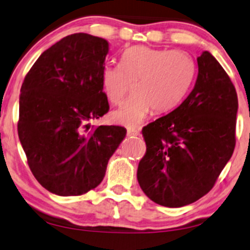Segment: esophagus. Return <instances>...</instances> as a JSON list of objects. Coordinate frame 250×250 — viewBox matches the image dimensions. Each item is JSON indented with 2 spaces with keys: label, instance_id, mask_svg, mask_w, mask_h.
I'll return each instance as SVG.
<instances>
[{
  "label": "esophagus",
  "instance_id": "esophagus-1",
  "mask_svg": "<svg viewBox=\"0 0 250 250\" xmlns=\"http://www.w3.org/2000/svg\"><path fill=\"white\" fill-rule=\"evenodd\" d=\"M127 135L131 138H134V137H138V135H140V132L139 130H135V128H128Z\"/></svg>",
  "mask_w": 250,
  "mask_h": 250
}]
</instances>
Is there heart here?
Returning <instances> with one entry per match:
<instances>
[{
  "label": "heart",
  "mask_w": 250,
  "mask_h": 250,
  "mask_svg": "<svg viewBox=\"0 0 250 250\" xmlns=\"http://www.w3.org/2000/svg\"><path fill=\"white\" fill-rule=\"evenodd\" d=\"M195 74V63L182 51L156 50L146 46L128 48L122 66L110 64L102 73V87L110 103L119 105L134 84V96L111 118L116 124L133 128L152 112L167 113L186 97Z\"/></svg>",
  "instance_id": "obj_1"
}]
</instances>
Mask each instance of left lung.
Returning a JSON list of instances; mask_svg holds the SVG:
<instances>
[{"label": "left lung", "mask_w": 250, "mask_h": 250, "mask_svg": "<svg viewBox=\"0 0 250 250\" xmlns=\"http://www.w3.org/2000/svg\"><path fill=\"white\" fill-rule=\"evenodd\" d=\"M196 82L180 106L144 127L137 177L156 204L182 208L213 188L235 147L238 95L210 52L197 58Z\"/></svg>", "instance_id": "1"}]
</instances>
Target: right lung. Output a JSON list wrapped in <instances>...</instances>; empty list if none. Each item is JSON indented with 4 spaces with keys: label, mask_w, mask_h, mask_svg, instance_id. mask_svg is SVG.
<instances>
[{
    "label": "right lung",
    "mask_w": 250,
    "mask_h": 250,
    "mask_svg": "<svg viewBox=\"0 0 250 250\" xmlns=\"http://www.w3.org/2000/svg\"><path fill=\"white\" fill-rule=\"evenodd\" d=\"M109 42L74 33L37 59L20 96L18 137L36 180L58 196H80L103 181L124 140L122 126L90 128L109 111L102 87Z\"/></svg>",
    "instance_id": "right-lung-1"
}]
</instances>
